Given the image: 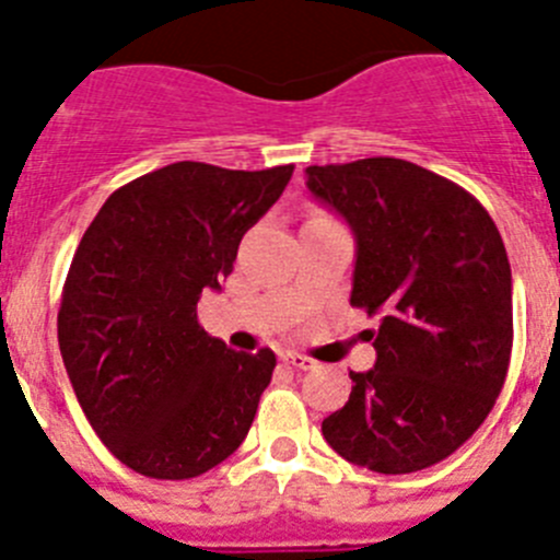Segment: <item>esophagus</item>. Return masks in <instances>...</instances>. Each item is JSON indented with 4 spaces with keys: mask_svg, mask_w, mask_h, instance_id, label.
Here are the masks:
<instances>
[{
    "mask_svg": "<svg viewBox=\"0 0 560 560\" xmlns=\"http://www.w3.org/2000/svg\"><path fill=\"white\" fill-rule=\"evenodd\" d=\"M283 363H289V366L300 369V372H307V369H314L316 363L311 361L307 355H302V352H283Z\"/></svg>",
    "mask_w": 560,
    "mask_h": 560,
    "instance_id": "esophagus-1",
    "label": "esophagus"
}]
</instances>
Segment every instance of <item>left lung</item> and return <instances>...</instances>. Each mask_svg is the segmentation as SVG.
Returning <instances> with one entry per match:
<instances>
[{
  "label": "left lung",
  "mask_w": 560,
  "mask_h": 560,
  "mask_svg": "<svg viewBox=\"0 0 560 560\" xmlns=\"http://www.w3.org/2000/svg\"><path fill=\"white\" fill-rule=\"evenodd\" d=\"M307 191L355 233L350 305L377 316L369 372L322 435L381 475L428 469L483 424L514 343L511 264L489 210L399 158L307 166Z\"/></svg>",
  "instance_id": "8db88e82"
}]
</instances>
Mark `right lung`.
<instances>
[{"label": "right lung", "mask_w": 560, "mask_h": 560, "mask_svg": "<svg viewBox=\"0 0 560 560\" xmlns=\"http://www.w3.org/2000/svg\"><path fill=\"white\" fill-rule=\"evenodd\" d=\"M291 174L172 163L113 191L82 235L60 296V355L91 428L138 475L197 478L249 433L275 352L230 350L202 330L197 302L233 271Z\"/></svg>", "instance_id": "right-lung-1"}]
</instances>
